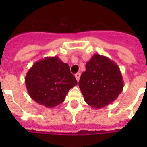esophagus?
<instances>
[{
	"instance_id": "esophagus-1",
	"label": "esophagus",
	"mask_w": 147,
	"mask_h": 147,
	"mask_svg": "<svg viewBox=\"0 0 147 147\" xmlns=\"http://www.w3.org/2000/svg\"><path fill=\"white\" fill-rule=\"evenodd\" d=\"M80 76H81V74L80 73H76V75H75V77H76V80L79 81V78H80Z\"/></svg>"
}]
</instances>
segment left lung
Segmentation results:
<instances>
[{"label":"left lung","instance_id":"1","mask_svg":"<svg viewBox=\"0 0 147 147\" xmlns=\"http://www.w3.org/2000/svg\"><path fill=\"white\" fill-rule=\"evenodd\" d=\"M78 85L88 105L102 108L117 98L123 90V82L115 62L105 55L94 54L86 63Z\"/></svg>","mask_w":147,"mask_h":147}]
</instances>
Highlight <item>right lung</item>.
Here are the masks:
<instances>
[{"label": "right lung", "mask_w": 147, "mask_h": 147, "mask_svg": "<svg viewBox=\"0 0 147 147\" xmlns=\"http://www.w3.org/2000/svg\"><path fill=\"white\" fill-rule=\"evenodd\" d=\"M30 98L48 108L60 105L70 88L77 85L69 65L57 56L46 57L35 62L25 77Z\"/></svg>", "instance_id": "add662e5"}]
</instances>
